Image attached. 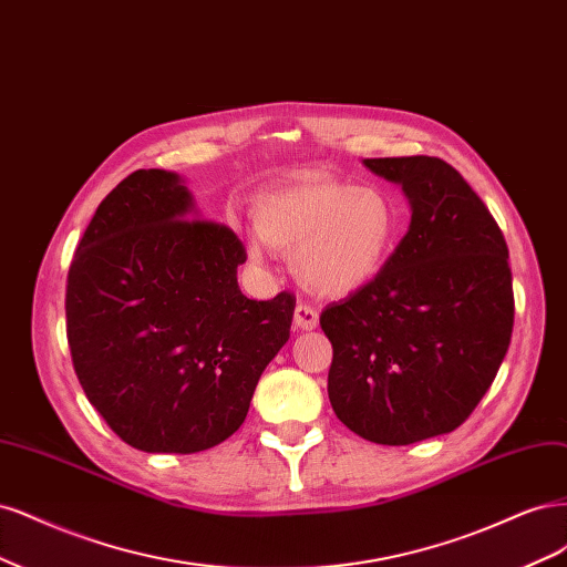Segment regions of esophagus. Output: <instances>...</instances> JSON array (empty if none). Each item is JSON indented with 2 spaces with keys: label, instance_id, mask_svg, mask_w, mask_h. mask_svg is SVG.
Instances as JSON below:
<instances>
[{
  "label": "esophagus",
  "instance_id": "1",
  "mask_svg": "<svg viewBox=\"0 0 567 567\" xmlns=\"http://www.w3.org/2000/svg\"><path fill=\"white\" fill-rule=\"evenodd\" d=\"M295 324L299 327V330H316L318 327V310L310 308L306 303H299L295 308Z\"/></svg>",
  "mask_w": 567,
  "mask_h": 567
}]
</instances>
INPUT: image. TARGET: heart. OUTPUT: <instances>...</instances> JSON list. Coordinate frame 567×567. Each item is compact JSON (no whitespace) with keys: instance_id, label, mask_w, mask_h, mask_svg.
Instances as JSON below:
<instances>
[{"instance_id":"1","label":"heart","mask_w":567,"mask_h":567,"mask_svg":"<svg viewBox=\"0 0 567 567\" xmlns=\"http://www.w3.org/2000/svg\"><path fill=\"white\" fill-rule=\"evenodd\" d=\"M254 228L280 254L310 291L346 297L372 282L398 237V209L386 190L297 174L251 199ZM251 259H261L249 243Z\"/></svg>"}]
</instances>
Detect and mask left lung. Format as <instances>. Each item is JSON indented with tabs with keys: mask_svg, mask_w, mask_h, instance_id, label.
<instances>
[{
	"mask_svg": "<svg viewBox=\"0 0 567 567\" xmlns=\"http://www.w3.org/2000/svg\"><path fill=\"white\" fill-rule=\"evenodd\" d=\"M412 218L379 276L320 316L327 393L353 433L410 445L454 431L495 381L514 330L508 249L464 176L426 155L362 159Z\"/></svg>",
	"mask_w": 567,
	"mask_h": 567,
	"instance_id": "1",
	"label": "left lung"
}]
</instances>
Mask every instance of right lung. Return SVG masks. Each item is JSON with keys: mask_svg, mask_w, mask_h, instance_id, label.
<instances>
[{"mask_svg": "<svg viewBox=\"0 0 567 567\" xmlns=\"http://www.w3.org/2000/svg\"><path fill=\"white\" fill-rule=\"evenodd\" d=\"M237 235L199 218L184 178L138 169L99 205L68 270L78 379L126 445L193 454L243 426L297 299H247Z\"/></svg>", "mask_w": 567, "mask_h": 567, "instance_id": "obj_1", "label": "right lung"}]
</instances>
